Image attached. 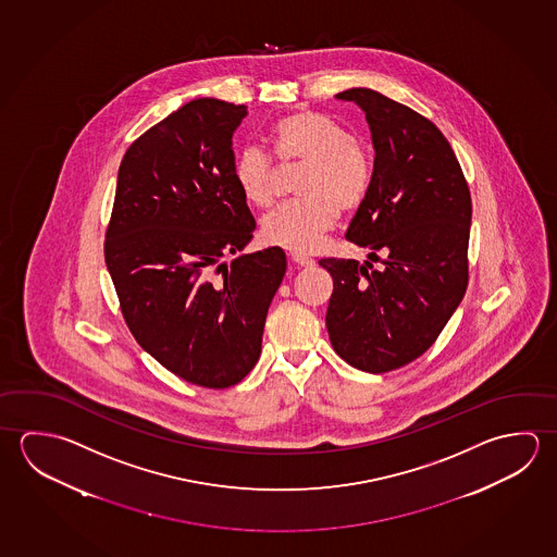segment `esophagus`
Instances as JSON below:
<instances>
[{
    "mask_svg": "<svg viewBox=\"0 0 557 557\" xmlns=\"http://www.w3.org/2000/svg\"><path fill=\"white\" fill-rule=\"evenodd\" d=\"M292 260L295 264L302 265V268L314 264L311 256L302 255V252H292Z\"/></svg>",
    "mask_w": 557,
    "mask_h": 557,
    "instance_id": "esophagus-1",
    "label": "esophagus"
}]
</instances>
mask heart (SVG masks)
Instances as JSON below:
<instances>
[{
    "label": "heart",
    "instance_id": "obj_1",
    "mask_svg": "<svg viewBox=\"0 0 557 557\" xmlns=\"http://www.w3.org/2000/svg\"><path fill=\"white\" fill-rule=\"evenodd\" d=\"M270 143L282 164H305V170L297 182L301 199L265 216V240L293 252H311L336 225L338 209L356 211L370 196L375 176L373 158L350 128L309 109L277 119ZM235 177L252 206H274L277 168L262 148L240 150Z\"/></svg>",
    "mask_w": 557,
    "mask_h": 557
}]
</instances>
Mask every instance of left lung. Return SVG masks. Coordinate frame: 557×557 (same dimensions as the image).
<instances>
[{"label": "left lung", "mask_w": 557, "mask_h": 557, "mask_svg": "<svg viewBox=\"0 0 557 557\" xmlns=\"http://www.w3.org/2000/svg\"><path fill=\"white\" fill-rule=\"evenodd\" d=\"M370 123L375 176L346 240L385 252L383 268L322 258L334 289L326 329L334 351L370 373L399 370L436 342L469 282L471 196L440 128L370 88L341 91Z\"/></svg>", "instance_id": "left-lung-1"}]
</instances>
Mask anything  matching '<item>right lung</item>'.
<instances>
[{
	"instance_id": "1",
	"label": "right lung",
	"mask_w": 557,
	"mask_h": 557,
	"mask_svg": "<svg viewBox=\"0 0 557 557\" xmlns=\"http://www.w3.org/2000/svg\"><path fill=\"white\" fill-rule=\"evenodd\" d=\"M246 113L194 99L143 133L121 160L103 245L135 341L209 389L233 387L255 368L287 265L277 246L221 262L255 235L233 152Z\"/></svg>"
}]
</instances>
